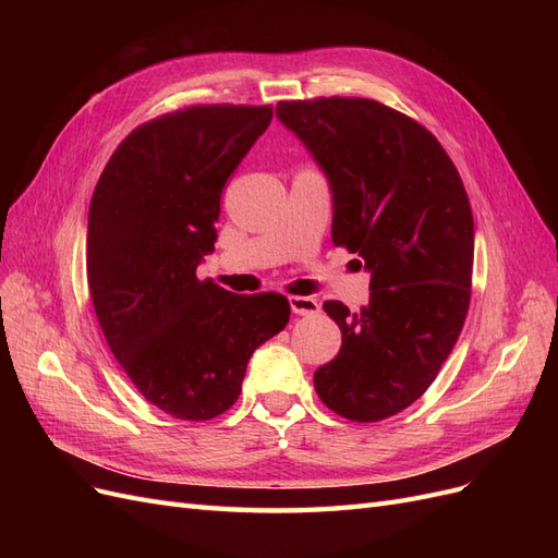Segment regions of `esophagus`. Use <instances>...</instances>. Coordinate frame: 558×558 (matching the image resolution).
Instances as JSON below:
<instances>
[{"label": "esophagus", "mask_w": 558, "mask_h": 558, "mask_svg": "<svg viewBox=\"0 0 558 558\" xmlns=\"http://www.w3.org/2000/svg\"><path fill=\"white\" fill-rule=\"evenodd\" d=\"M289 302H291V310H293V314H298V316H314V314H318V312H320V305H318V300H316V298H307V295H291V298H289Z\"/></svg>", "instance_id": "esophagus-1"}]
</instances>
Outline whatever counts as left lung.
Instances as JSON below:
<instances>
[{
	"label": "left lung",
	"instance_id": "1",
	"mask_svg": "<svg viewBox=\"0 0 558 558\" xmlns=\"http://www.w3.org/2000/svg\"><path fill=\"white\" fill-rule=\"evenodd\" d=\"M277 116L328 177L335 246L369 272L365 307L324 305L342 349L314 388L335 414L373 424L424 396L459 340L475 253L468 193L440 142L375 99L279 102Z\"/></svg>",
	"mask_w": 558,
	"mask_h": 558
}]
</instances>
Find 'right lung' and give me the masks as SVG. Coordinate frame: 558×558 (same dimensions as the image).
Listing matches in <instances>:
<instances>
[{
	"label": "right lung",
	"mask_w": 558,
	"mask_h": 558,
	"mask_svg": "<svg viewBox=\"0 0 558 558\" xmlns=\"http://www.w3.org/2000/svg\"><path fill=\"white\" fill-rule=\"evenodd\" d=\"M269 121L272 107L165 113L128 134L95 185L86 275L97 320L140 393L174 418L230 410L253 351L289 324L283 295H238L195 275L214 251L223 185Z\"/></svg>",
	"instance_id": "obj_1"
}]
</instances>
